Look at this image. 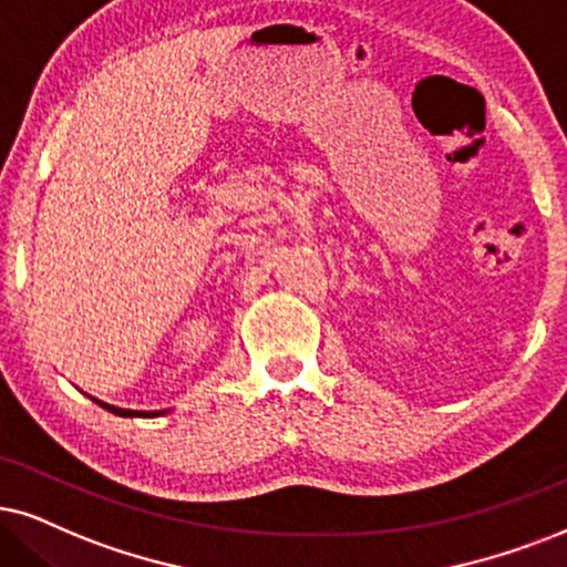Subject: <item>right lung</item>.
Wrapping results in <instances>:
<instances>
[{
	"label": "right lung",
	"mask_w": 567,
	"mask_h": 567,
	"mask_svg": "<svg viewBox=\"0 0 567 567\" xmlns=\"http://www.w3.org/2000/svg\"><path fill=\"white\" fill-rule=\"evenodd\" d=\"M96 400V398H93ZM99 405L106 408V411L114 413V415H123V419H154V415H164L167 411H127V408H117V405H110V403H102V400H96Z\"/></svg>",
	"instance_id": "right-lung-1"
}]
</instances>
